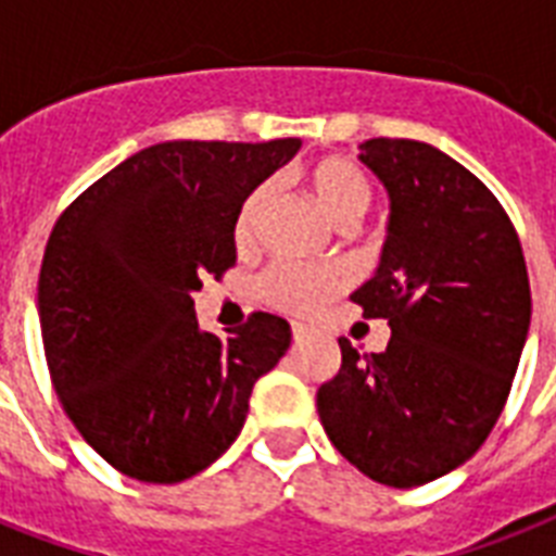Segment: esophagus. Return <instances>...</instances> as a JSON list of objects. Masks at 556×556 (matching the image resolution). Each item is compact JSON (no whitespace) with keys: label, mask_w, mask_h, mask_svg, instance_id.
<instances>
[{"label":"esophagus","mask_w":556,"mask_h":556,"mask_svg":"<svg viewBox=\"0 0 556 556\" xmlns=\"http://www.w3.org/2000/svg\"><path fill=\"white\" fill-rule=\"evenodd\" d=\"M291 334H294V343L300 346V343H305L308 340V329H305L303 323H291Z\"/></svg>","instance_id":"obj_1"}]
</instances>
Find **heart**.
<instances>
[{"label":"heart","instance_id":"obj_1","mask_svg":"<svg viewBox=\"0 0 556 556\" xmlns=\"http://www.w3.org/2000/svg\"><path fill=\"white\" fill-rule=\"evenodd\" d=\"M303 181L312 199L323 207V213L338 227H355L371 207V181L355 161L326 155L312 161L303 169ZM268 201V185L253 187L242 199L233 218V242L239 248L251 244L262 207ZM343 274L340 268H300V265H270L260 277V296L279 312H308L326 296L340 291Z\"/></svg>","mask_w":556,"mask_h":556}]
</instances>
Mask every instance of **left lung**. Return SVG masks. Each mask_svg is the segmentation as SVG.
<instances>
[{"mask_svg": "<svg viewBox=\"0 0 556 556\" xmlns=\"http://www.w3.org/2000/svg\"><path fill=\"white\" fill-rule=\"evenodd\" d=\"M361 161L389 192V236L352 300L392 338L378 355L340 338L317 413L361 473L415 488L491 435L526 346L531 286L508 213L470 169L406 138H371Z\"/></svg>", "mask_w": 556, "mask_h": 556, "instance_id": "obj_1", "label": "left lung"}]
</instances>
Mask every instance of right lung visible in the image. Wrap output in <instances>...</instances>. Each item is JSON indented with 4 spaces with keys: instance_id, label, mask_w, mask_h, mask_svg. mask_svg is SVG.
<instances>
[{
    "instance_id": "obj_1",
    "label": "right lung",
    "mask_w": 556,
    "mask_h": 556,
    "mask_svg": "<svg viewBox=\"0 0 556 556\" xmlns=\"http://www.w3.org/2000/svg\"><path fill=\"white\" fill-rule=\"evenodd\" d=\"M300 143H155L56 218L37 288L51 383L129 479L176 484L213 465L242 430L253 383L291 346V326L265 312L227 338L204 331L192 291L233 265L236 210Z\"/></svg>"
}]
</instances>
